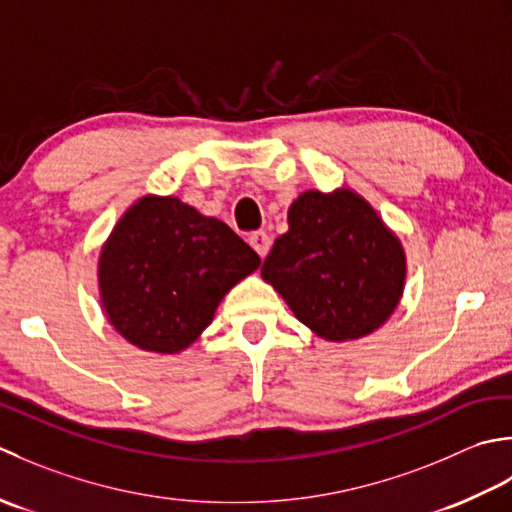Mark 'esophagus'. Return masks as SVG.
<instances>
[{
    "mask_svg": "<svg viewBox=\"0 0 512 512\" xmlns=\"http://www.w3.org/2000/svg\"><path fill=\"white\" fill-rule=\"evenodd\" d=\"M249 245L254 247V252L260 258H265L267 252H269V247H271V241H269V236L265 232H254L252 236H249Z\"/></svg>",
    "mask_w": 512,
    "mask_h": 512,
    "instance_id": "34e87169",
    "label": "esophagus"
}]
</instances>
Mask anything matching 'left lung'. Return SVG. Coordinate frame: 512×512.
Wrapping results in <instances>:
<instances>
[{"label": "left lung", "instance_id": "1", "mask_svg": "<svg viewBox=\"0 0 512 512\" xmlns=\"http://www.w3.org/2000/svg\"><path fill=\"white\" fill-rule=\"evenodd\" d=\"M260 276L316 336H369L398 307L406 278L402 243L356 192H302L289 207Z\"/></svg>", "mask_w": 512, "mask_h": 512}]
</instances>
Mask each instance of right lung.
Masks as SVG:
<instances>
[{"mask_svg":"<svg viewBox=\"0 0 512 512\" xmlns=\"http://www.w3.org/2000/svg\"><path fill=\"white\" fill-rule=\"evenodd\" d=\"M258 265V254L223 221L176 196L148 194L121 216L101 249V307L134 347L179 353Z\"/></svg>","mask_w":512,"mask_h":512,"instance_id":"1","label":"right lung"}]
</instances>
